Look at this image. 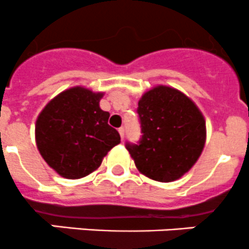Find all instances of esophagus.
Returning a JSON list of instances; mask_svg holds the SVG:
<instances>
[{
	"label": "esophagus",
	"mask_w": 249,
	"mask_h": 249,
	"mask_svg": "<svg viewBox=\"0 0 249 249\" xmlns=\"http://www.w3.org/2000/svg\"><path fill=\"white\" fill-rule=\"evenodd\" d=\"M119 133H120V135H121V139L124 140V127L119 128Z\"/></svg>",
	"instance_id": "1"
}]
</instances>
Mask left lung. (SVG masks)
<instances>
[{
  "mask_svg": "<svg viewBox=\"0 0 249 249\" xmlns=\"http://www.w3.org/2000/svg\"><path fill=\"white\" fill-rule=\"evenodd\" d=\"M137 111L142 139L139 144L127 142L125 147L138 171L162 183L181 178L205 147L202 112L180 90L162 85L142 95Z\"/></svg>",
  "mask_w": 249,
  "mask_h": 249,
  "instance_id": "1",
  "label": "left lung"
}]
</instances>
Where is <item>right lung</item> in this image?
<instances>
[{
  "mask_svg": "<svg viewBox=\"0 0 249 249\" xmlns=\"http://www.w3.org/2000/svg\"><path fill=\"white\" fill-rule=\"evenodd\" d=\"M103 95L81 86L69 88L54 97L36 120L38 151L63 178L90 174L121 142L119 132L107 124L110 114L100 109Z\"/></svg>",
  "mask_w": 249,
  "mask_h": 249,
  "instance_id": "add662e5",
  "label": "right lung"
}]
</instances>
